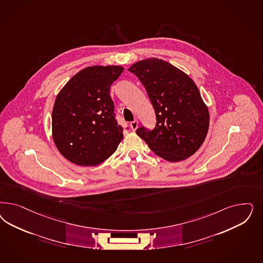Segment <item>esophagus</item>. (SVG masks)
<instances>
[{
  "mask_svg": "<svg viewBox=\"0 0 263 263\" xmlns=\"http://www.w3.org/2000/svg\"><path fill=\"white\" fill-rule=\"evenodd\" d=\"M129 126H130V128H132L133 130H136V129H137V127H138V121H137V120H135V121L130 122Z\"/></svg>",
  "mask_w": 263,
  "mask_h": 263,
  "instance_id": "1",
  "label": "esophagus"
}]
</instances>
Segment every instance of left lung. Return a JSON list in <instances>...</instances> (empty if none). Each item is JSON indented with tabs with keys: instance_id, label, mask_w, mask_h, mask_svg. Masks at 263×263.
Returning a JSON list of instances; mask_svg holds the SVG:
<instances>
[{
	"instance_id": "left-lung-1",
	"label": "left lung",
	"mask_w": 263,
	"mask_h": 263,
	"mask_svg": "<svg viewBox=\"0 0 263 263\" xmlns=\"http://www.w3.org/2000/svg\"><path fill=\"white\" fill-rule=\"evenodd\" d=\"M128 70L144 86L157 117L152 132L139 127L136 135L165 161H183L194 155L205 140L210 118L194 80L157 58L138 61Z\"/></svg>"
}]
</instances>
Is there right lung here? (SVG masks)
Returning <instances> with one entry per match:
<instances>
[{"label":"right lung","mask_w":263,"mask_h":263,"mask_svg":"<svg viewBox=\"0 0 263 263\" xmlns=\"http://www.w3.org/2000/svg\"><path fill=\"white\" fill-rule=\"evenodd\" d=\"M124 68L92 66L71 77L52 110V137L68 161L93 166L117 150L124 135L114 113L110 86Z\"/></svg>","instance_id":"1"}]
</instances>
